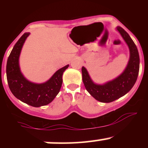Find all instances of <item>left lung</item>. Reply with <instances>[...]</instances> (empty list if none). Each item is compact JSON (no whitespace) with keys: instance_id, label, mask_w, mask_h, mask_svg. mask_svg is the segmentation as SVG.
<instances>
[{"instance_id":"8db88e82","label":"left lung","mask_w":148,"mask_h":148,"mask_svg":"<svg viewBox=\"0 0 148 148\" xmlns=\"http://www.w3.org/2000/svg\"><path fill=\"white\" fill-rule=\"evenodd\" d=\"M130 50V59L124 71L118 76L103 84H95L86 67H82V79L86 89L96 100L109 103L126 95L133 88L138 78L140 58L136 46L129 34L121 27L116 28Z\"/></svg>"}]
</instances>
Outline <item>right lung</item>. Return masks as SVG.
<instances>
[{
    "label": "right lung",
    "mask_w": 148,
    "mask_h": 148,
    "mask_svg": "<svg viewBox=\"0 0 148 148\" xmlns=\"http://www.w3.org/2000/svg\"><path fill=\"white\" fill-rule=\"evenodd\" d=\"M29 35L30 33L23 34L10 53L6 66L7 79L15 97L30 106L40 107L51 102L58 94L62 84V74L69 64L59 69L45 83L36 84L28 81L21 72L19 57L22 47Z\"/></svg>",
    "instance_id": "right-lung-1"
}]
</instances>
